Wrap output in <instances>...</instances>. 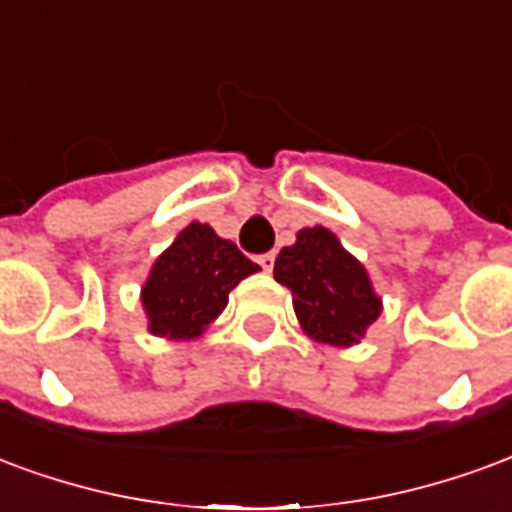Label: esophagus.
Segmentation results:
<instances>
[{"instance_id":"obj_1","label":"esophagus","mask_w":512,"mask_h":512,"mask_svg":"<svg viewBox=\"0 0 512 512\" xmlns=\"http://www.w3.org/2000/svg\"><path fill=\"white\" fill-rule=\"evenodd\" d=\"M256 261H259V264H261V270L272 272V267H275V253H261V256Z\"/></svg>"}]
</instances>
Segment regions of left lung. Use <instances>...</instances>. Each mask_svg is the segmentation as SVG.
<instances>
[{
  "label": "left lung",
  "mask_w": 512,
  "mask_h": 512,
  "mask_svg": "<svg viewBox=\"0 0 512 512\" xmlns=\"http://www.w3.org/2000/svg\"><path fill=\"white\" fill-rule=\"evenodd\" d=\"M272 272L292 292L294 313L313 341L354 346L382 313L365 267L324 226L297 231Z\"/></svg>",
  "instance_id": "1"
}]
</instances>
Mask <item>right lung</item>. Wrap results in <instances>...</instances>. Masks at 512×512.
<instances>
[{
  "label": "right lung",
  "mask_w": 512,
  "mask_h": 512,
  "mask_svg": "<svg viewBox=\"0 0 512 512\" xmlns=\"http://www.w3.org/2000/svg\"><path fill=\"white\" fill-rule=\"evenodd\" d=\"M253 272L259 264L234 242L220 240L207 223H190L155 259L141 286L149 333L169 341L199 338L223 313L231 289Z\"/></svg>",
  "instance_id": "right-lung-1"
}]
</instances>
